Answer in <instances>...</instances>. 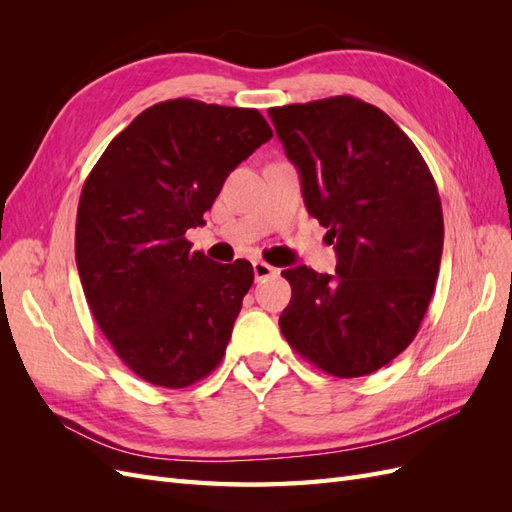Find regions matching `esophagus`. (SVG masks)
Instances as JSON below:
<instances>
[{
  "mask_svg": "<svg viewBox=\"0 0 512 512\" xmlns=\"http://www.w3.org/2000/svg\"><path fill=\"white\" fill-rule=\"evenodd\" d=\"M252 267H254V277H256V282L267 280V277H271V275H275V273H277V269H275V267L267 265V262H262V260H254V262H252Z\"/></svg>",
  "mask_w": 512,
  "mask_h": 512,
  "instance_id": "34e87169",
  "label": "esophagus"
}]
</instances>
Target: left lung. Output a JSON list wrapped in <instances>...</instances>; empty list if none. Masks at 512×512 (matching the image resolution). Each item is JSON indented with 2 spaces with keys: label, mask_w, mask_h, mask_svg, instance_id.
Masks as SVG:
<instances>
[{
  "label": "left lung",
  "mask_w": 512,
  "mask_h": 512,
  "mask_svg": "<svg viewBox=\"0 0 512 512\" xmlns=\"http://www.w3.org/2000/svg\"><path fill=\"white\" fill-rule=\"evenodd\" d=\"M305 207L327 228L335 275L282 271L286 342L337 378L374 374L414 339L436 288L444 220L421 153L378 106L352 96L269 108Z\"/></svg>",
  "instance_id": "left-lung-1"
}]
</instances>
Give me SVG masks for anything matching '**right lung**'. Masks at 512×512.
Here are the masks:
<instances>
[{
  "instance_id": "right-lung-1",
  "label": "right lung",
  "mask_w": 512,
  "mask_h": 512,
  "mask_svg": "<svg viewBox=\"0 0 512 512\" xmlns=\"http://www.w3.org/2000/svg\"><path fill=\"white\" fill-rule=\"evenodd\" d=\"M271 136L256 108L166 100L89 173L76 267L100 331L138 378L183 389L222 361L254 269L192 252L185 232L205 224L226 177Z\"/></svg>"
}]
</instances>
